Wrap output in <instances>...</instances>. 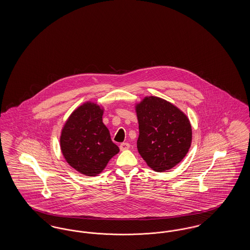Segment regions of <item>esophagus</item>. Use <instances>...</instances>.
I'll use <instances>...</instances> for the list:
<instances>
[{"instance_id":"34e87169","label":"esophagus","mask_w":250,"mask_h":250,"mask_svg":"<svg viewBox=\"0 0 250 250\" xmlns=\"http://www.w3.org/2000/svg\"><path fill=\"white\" fill-rule=\"evenodd\" d=\"M129 147H130V144H129V143H123L120 144V150H121V151L127 150V149H129Z\"/></svg>"}]
</instances>
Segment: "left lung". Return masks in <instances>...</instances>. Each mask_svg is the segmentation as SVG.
<instances>
[{
    "mask_svg": "<svg viewBox=\"0 0 250 250\" xmlns=\"http://www.w3.org/2000/svg\"><path fill=\"white\" fill-rule=\"evenodd\" d=\"M140 135L137 147L147 165L157 172L176 166L192 141L189 120L171 103L149 96L137 105Z\"/></svg>",
    "mask_w": 250,
    "mask_h": 250,
    "instance_id": "left-lung-1",
    "label": "left lung"
}]
</instances>
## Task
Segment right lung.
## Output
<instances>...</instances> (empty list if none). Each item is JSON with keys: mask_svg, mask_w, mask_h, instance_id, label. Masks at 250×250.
Instances as JSON below:
<instances>
[{"mask_svg": "<svg viewBox=\"0 0 250 250\" xmlns=\"http://www.w3.org/2000/svg\"><path fill=\"white\" fill-rule=\"evenodd\" d=\"M102 115L101 107L87 102L73 111L62 130L60 143L65 160L87 176L100 173L109 159L119 153Z\"/></svg>", "mask_w": 250, "mask_h": 250, "instance_id": "right-lung-1", "label": "right lung"}]
</instances>
